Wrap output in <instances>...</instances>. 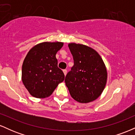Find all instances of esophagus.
I'll use <instances>...</instances> for the list:
<instances>
[{
    "label": "esophagus",
    "instance_id": "obj_1",
    "mask_svg": "<svg viewBox=\"0 0 135 135\" xmlns=\"http://www.w3.org/2000/svg\"><path fill=\"white\" fill-rule=\"evenodd\" d=\"M63 73H64L65 75H66V74H67V70H66V69H65V70H63Z\"/></svg>",
    "mask_w": 135,
    "mask_h": 135
}]
</instances>
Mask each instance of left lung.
Segmentation results:
<instances>
[{"mask_svg":"<svg viewBox=\"0 0 135 135\" xmlns=\"http://www.w3.org/2000/svg\"><path fill=\"white\" fill-rule=\"evenodd\" d=\"M74 65L65 77V84L75 101L93 102L101 95L107 79L103 60L94 49L86 45L70 43Z\"/></svg>","mask_w":135,"mask_h":135,"instance_id":"8db88e82","label":"left lung"}]
</instances>
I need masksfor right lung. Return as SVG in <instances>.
<instances>
[{"label":"right lung","instance_id":"right-lung-1","mask_svg":"<svg viewBox=\"0 0 135 135\" xmlns=\"http://www.w3.org/2000/svg\"><path fill=\"white\" fill-rule=\"evenodd\" d=\"M61 42H44L35 45L23 61L21 79L32 97L44 98L51 94L65 79L58 67L57 52L63 47Z\"/></svg>","mask_w":135,"mask_h":135}]
</instances>
